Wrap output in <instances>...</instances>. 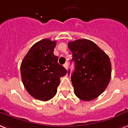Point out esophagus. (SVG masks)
Returning <instances> with one entry per match:
<instances>
[{"mask_svg": "<svg viewBox=\"0 0 128 128\" xmlns=\"http://www.w3.org/2000/svg\"><path fill=\"white\" fill-rule=\"evenodd\" d=\"M64 67L66 69V70L68 69V62H66V63H65V64H64Z\"/></svg>", "mask_w": 128, "mask_h": 128, "instance_id": "1", "label": "esophagus"}]
</instances>
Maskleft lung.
I'll return each mask as SVG.
<instances>
[{
    "label": "left lung",
    "mask_w": 128,
    "mask_h": 128,
    "mask_svg": "<svg viewBox=\"0 0 128 128\" xmlns=\"http://www.w3.org/2000/svg\"><path fill=\"white\" fill-rule=\"evenodd\" d=\"M72 54L74 70L71 81L75 95L84 101H90L100 96L111 77L110 58L96 43L88 39L68 42ZM70 74V70L68 72Z\"/></svg>",
    "instance_id": "8db88e82"
}]
</instances>
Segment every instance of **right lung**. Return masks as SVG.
<instances>
[{
    "label": "right lung",
    "mask_w": 128,
    "mask_h": 128,
    "mask_svg": "<svg viewBox=\"0 0 128 128\" xmlns=\"http://www.w3.org/2000/svg\"><path fill=\"white\" fill-rule=\"evenodd\" d=\"M56 41L45 38L36 42L21 64L22 80L24 88L33 98L41 101L54 98L60 83V77L67 73L58 64L54 54Z\"/></svg>",
    "instance_id": "obj_1"
}]
</instances>
